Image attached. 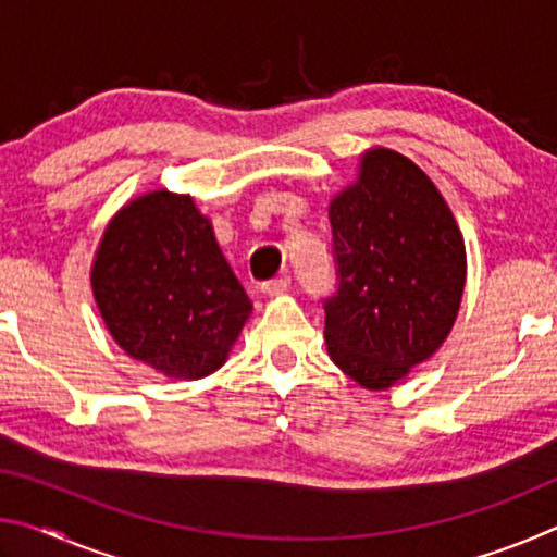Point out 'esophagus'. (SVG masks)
<instances>
[{"label": "esophagus", "instance_id": "esophagus-1", "mask_svg": "<svg viewBox=\"0 0 557 557\" xmlns=\"http://www.w3.org/2000/svg\"><path fill=\"white\" fill-rule=\"evenodd\" d=\"M287 287H289V277L287 275L285 277H277V280H268V282H262V285H260V289L265 292V295H270V297L282 295V292H287Z\"/></svg>", "mask_w": 557, "mask_h": 557}]
</instances>
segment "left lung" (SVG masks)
<instances>
[{"label":"left lung","mask_w":557,"mask_h":557,"mask_svg":"<svg viewBox=\"0 0 557 557\" xmlns=\"http://www.w3.org/2000/svg\"><path fill=\"white\" fill-rule=\"evenodd\" d=\"M338 287L324 299L332 361L385 391L437 351L467 280L455 215L422 169L393 149L361 157L358 182L329 206Z\"/></svg>","instance_id":"8db88e82"}]
</instances>
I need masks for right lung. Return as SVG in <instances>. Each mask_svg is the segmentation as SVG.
Returning <instances> with one entry per match:
<instances>
[{"instance_id": "right-lung-1", "label": "right lung", "mask_w": 557, "mask_h": 557, "mask_svg": "<svg viewBox=\"0 0 557 557\" xmlns=\"http://www.w3.org/2000/svg\"><path fill=\"white\" fill-rule=\"evenodd\" d=\"M90 285L127 356L169 379L221 369L252 312L191 196L166 188L122 206L102 233Z\"/></svg>"}]
</instances>
